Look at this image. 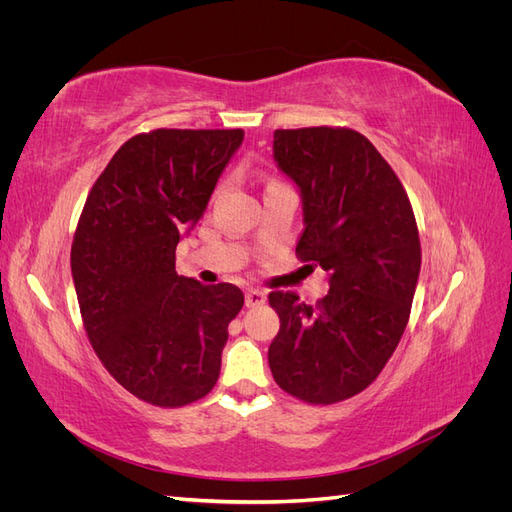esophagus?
Masks as SVG:
<instances>
[{
	"label": "esophagus",
	"instance_id": "obj_1",
	"mask_svg": "<svg viewBox=\"0 0 512 512\" xmlns=\"http://www.w3.org/2000/svg\"><path fill=\"white\" fill-rule=\"evenodd\" d=\"M265 301H267V294L258 290V288H250L245 292V305L247 307H260Z\"/></svg>",
	"mask_w": 512,
	"mask_h": 512
}]
</instances>
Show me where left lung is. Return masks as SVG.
<instances>
[{
  "mask_svg": "<svg viewBox=\"0 0 512 512\" xmlns=\"http://www.w3.org/2000/svg\"><path fill=\"white\" fill-rule=\"evenodd\" d=\"M273 160L297 183V254L329 273L316 305L271 292L280 331L269 346L275 382L307 404H335L378 378L406 331L421 241L404 185L378 149L348 128L273 132Z\"/></svg>",
  "mask_w": 512,
  "mask_h": 512,
  "instance_id": "8db88e82",
  "label": "left lung"
}]
</instances>
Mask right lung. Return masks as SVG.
Returning a JSON list of instances; mask_svg holds the SVG:
<instances>
[{
  "mask_svg": "<svg viewBox=\"0 0 512 512\" xmlns=\"http://www.w3.org/2000/svg\"><path fill=\"white\" fill-rule=\"evenodd\" d=\"M241 143L243 130L132 136L76 226L70 267L87 337L108 374L147 404H192L220 378L243 292L177 275L175 250Z\"/></svg>",
  "mask_w": 512,
  "mask_h": 512,
  "instance_id": "right-lung-1",
  "label": "right lung"
}]
</instances>
